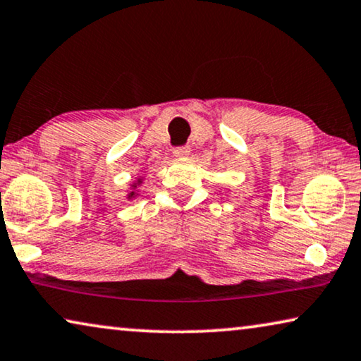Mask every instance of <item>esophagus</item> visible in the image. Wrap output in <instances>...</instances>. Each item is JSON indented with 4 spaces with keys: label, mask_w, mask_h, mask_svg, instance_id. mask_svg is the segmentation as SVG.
Segmentation results:
<instances>
[{
    "label": "esophagus",
    "mask_w": 361,
    "mask_h": 361,
    "mask_svg": "<svg viewBox=\"0 0 361 361\" xmlns=\"http://www.w3.org/2000/svg\"><path fill=\"white\" fill-rule=\"evenodd\" d=\"M189 154H190L189 146H179V148H174V156H176V158L185 159V158H189Z\"/></svg>",
    "instance_id": "1"
}]
</instances>
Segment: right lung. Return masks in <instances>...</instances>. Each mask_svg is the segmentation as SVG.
Masks as SVG:
<instances>
[{"mask_svg": "<svg viewBox=\"0 0 361 361\" xmlns=\"http://www.w3.org/2000/svg\"><path fill=\"white\" fill-rule=\"evenodd\" d=\"M142 182H143V179H140V177H138V179H137V180H135L132 185H130V192H128V195H127V197L130 198V200H132V198H135V197H137V195H138V193H137V190H135V189H137V187H138V185H142Z\"/></svg>", "mask_w": 361, "mask_h": 361, "instance_id": "1", "label": "right lung"}]
</instances>
